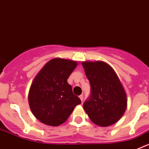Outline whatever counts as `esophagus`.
Listing matches in <instances>:
<instances>
[{
  "mask_svg": "<svg viewBox=\"0 0 149 149\" xmlns=\"http://www.w3.org/2000/svg\"><path fill=\"white\" fill-rule=\"evenodd\" d=\"M79 98H81V101H84V95H81L79 96Z\"/></svg>",
  "mask_w": 149,
  "mask_h": 149,
  "instance_id": "esophagus-1",
  "label": "esophagus"
}]
</instances>
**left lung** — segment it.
<instances>
[{
	"label": "left lung",
	"mask_w": 149,
	"mask_h": 149,
	"mask_svg": "<svg viewBox=\"0 0 149 149\" xmlns=\"http://www.w3.org/2000/svg\"><path fill=\"white\" fill-rule=\"evenodd\" d=\"M91 94L84 109L91 121L107 127L121 119L127 108V95L115 71L102 61L83 62Z\"/></svg>",
	"instance_id": "8db88e82"
}]
</instances>
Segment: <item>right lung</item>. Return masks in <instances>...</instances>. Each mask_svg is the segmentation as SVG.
I'll list each match as a JSON object with an SVG mask.
<instances>
[{
	"mask_svg": "<svg viewBox=\"0 0 149 149\" xmlns=\"http://www.w3.org/2000/svg\"><path fill=\"white\" fill-rule=\"evenodd\" d=\"M77 63L61 58L50 60L33 81L28 94L30 110L41 122L58 126L65 122L81 99L67 82Z\"/></svg>",
	"mask_w": 149,
	"mask_h": 149,
	"instance_id": "add662e5",
	"label": "right lung"
}]
</instances>
